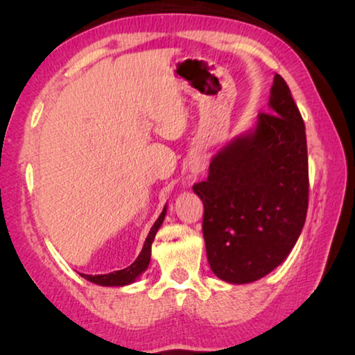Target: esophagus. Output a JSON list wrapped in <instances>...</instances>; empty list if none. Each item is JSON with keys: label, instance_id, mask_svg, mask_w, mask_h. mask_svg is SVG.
Returning a JSON list of instances; mask_svg holds the SVG:
<instances>
[{"label": "esophagus", "instance_id": "34e87169", "mask_svg": "<svg viewBox=\"0 0 355 355\" xmlns=\"http://www.w3.org/2000/svg\"><path fill=\"white\" fill-rule=\"evenodd\" d=\"M205 167H207V161L202 155H194L189 159V171L192 175H200V173L205 172Z\"/></svg>", "mask_w": 355, "mask_h": 355}]
</instances>
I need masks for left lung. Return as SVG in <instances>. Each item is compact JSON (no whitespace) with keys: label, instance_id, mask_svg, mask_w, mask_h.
Here are the masks:
<instances>
[{"label":"left lung","instance_id":"8db88e82","mask_svg":"<svg viewBox=\"0 0 355 355\" xmlns=\"http://www.w3.org/2000/svg\"><path fill=\"white\" fill-rule=\"evenodd\" d=\"M268 106L254 127L213 156L208 180L192 188L205 207L209 268L233 285L255 282L284 263L307 216L305 125L280 75Z\"/></svg>","mask_w":355,"mask_h":355}]
</instances>
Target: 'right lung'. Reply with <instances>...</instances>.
<instances>
[{
    "instance_id": "1",
    "label": "right lung",
    "mask_w": 355,
    "mask_h": 355,
    "mask_svg": "<svg viewBox=\"0 0 355 355\" xmlns=\"http://www.w3.org/2000/svg\"><path fill=\"white\" fill-rule=\"evenodd\" d=\"M166 213H167V205H164L163 211H161V214H159V218L156 219L153 227L150 228L141 254L136 258L133 264H130V266L125 269H120V271H114L110 274H98V275L81 274V277H84L89 282H92V284H95V285H101V286H125V285H130V284H133V282H136V279L139 277L142 272H146V269L148 268L150 257H152V243L156 236V232L159 230L161 224H163Z\"/></svg>"
}]
</instances>
